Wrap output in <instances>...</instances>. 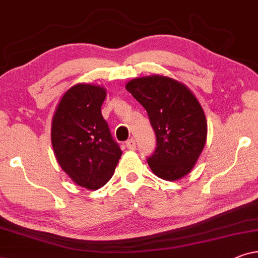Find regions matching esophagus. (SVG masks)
Segmentation results:
<instances>
[{
    "instance_id": "esophagus-1",
    "label": "esophagus",
    "mask_w": 258,
    "mask_h": 258,
    "mask_svg": "<svg viewBox=\"0 0 258 258\" xmlns=\"http://www.w3.org/2000/svg\"><path fill=\"white\" fill-rule=\"evenodd\" d=\"M125 147L128 148L129 150H134V149H135V148H136L135 140H134V139H130V140L126 141V143H125Z\"/></svg>"
}]
</instances>
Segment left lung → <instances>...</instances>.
<instances>
[{"mask_svg":"<svg viewBox=\"0 0 258 258\" xmlns=\"http://www.w3.org/2000/svg\"><path fill=\"white\" fill-rule=\"evenodd\" d=\"M125 89L148 112L156 149L148 164L160 178L176 181L189 174L207 141V119L200 102L184 84L167 76L134 79Z\"/></svg>","mask_w":258,"mask_h":258,"instance_id":"left-lung-1","label":"left lung"}]
</instances>
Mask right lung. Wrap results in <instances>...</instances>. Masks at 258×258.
Masks as SVG:
<instances>
[{
    "mask_svg": "<svg viewBox=\"0 0 258 258\" xmlns=\"http://www.w3.org/2000/svg\"><path fill=\"white\" fill-rule=\"evenodd\" d=\"M105 96L103 87L79 83L66 91L52 116L56 160L77 185L89 190L111 178L122 155L101 112Z\"/></svg>",
    "mask_w": 258,
    "mask_h": 258,
    "instance_id": "obj_1",
    "label": "right lung"
}]
</instances>
